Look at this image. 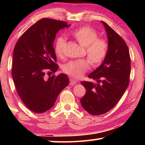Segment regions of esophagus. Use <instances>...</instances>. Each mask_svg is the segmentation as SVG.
I'll return each mask as SVG.
<instances>
[{"mask_svg": "<svg viewBox=\"0 0 145 145\" xmlns=\"http://www.w3.org/2000/svg\"><path fill=\"white\" fill-rule=\"evenodd\" d=\"M70 85H72V86H74L75 84H77V82H76L75 80L72 79V78H70Z\"/></svg>", "mask_w": 145, "mask_h": 145, "instance_id": "esophagus-1", "label": "esophagus"}]
</instances>
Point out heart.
Instances as JSON below:
<instances>
[{"label":"heart","instance_id":"obj_1","mask_svg":"<svg viewBox=\"0 0 145 145\" xmlns=\"http://www.w3.org/2000/svg\"><path fill=\"white\" fill-rule=\"evenodd\" d=\"M80 45L86 48L88 60L93 67L100 65L107 52V43L104 39L98 38L97 32L89 27H82L70 33ZM66 45L63 37L58 38L55 43L54 50L58 57H62ZM89 68V63L86 59L71 61L63 66L64 72L73 78L81 77Z\"/></svg>","mask_w":145,"mask_h":145}]
</instances>
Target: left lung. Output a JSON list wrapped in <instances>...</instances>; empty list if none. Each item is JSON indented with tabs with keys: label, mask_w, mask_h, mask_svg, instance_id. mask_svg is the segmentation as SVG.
<instances>
[{
	"label": "left lung",
	"mask_w": 145,
	"mask_h": 145,
	"mask_svg": "<svg viewBox=\"0 0 145 145\" xmlns=\"http://www.w3.org/2000/svg\"><path fill=\"white\" fill-rule=\"evenodd\" d=\"M108 41L107 55L99 68L88 75L97 83L83 81L86 92L80 99L82 107L92 115L104 114L121 99L129 84L131 57L122 38L104 22Z\"/></svg>",
	"instance_id": "8db88e82"
}]
</instances>
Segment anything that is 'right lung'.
<instances>
[{"label": "right lung", "instance_id": "obj_1", "mask_svg": "<svg viewBox=\"0 0 145 145\" xmlns=\"http://www.w3.org/2000/svg\"><path fill=\"white\" fill-rule=\"evenodd\" d=\"M70 25L43 18L30 27L17 41L13 51L12 77L25 106L36 113L52 108L59 94L69 84L65 73L46 78V73L59 68L53 43L57 32Z\"/></svg>", "mask_w": 145, "mask_h": 145}]
</instances>
